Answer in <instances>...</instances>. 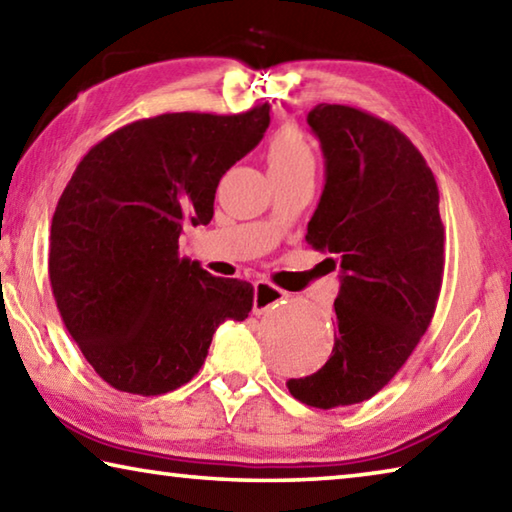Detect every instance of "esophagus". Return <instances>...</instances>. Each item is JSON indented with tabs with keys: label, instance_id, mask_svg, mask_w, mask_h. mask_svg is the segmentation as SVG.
I'll list each match as a JSON object with an SVG mask.
<instances>
[{
	"label": "esophagus",
	"instance_id": "obj_1",
	"mask_svg": "<svg viewBox=\"0 0 512 512\" xmlns=\"http://www.w3.org/2000/svg\"><path fill=\"white\" fill-rule=\"evenodd\" d=\"M284 298H287V293H284L282 289L273 287V284L266 282V280H259V282H255L253 311H255V314H264V311L273 309V307L280 305V302H284Z\"/></svg>",
	"mask_w": 512,
	"mask_h": 512
}]
</instances>
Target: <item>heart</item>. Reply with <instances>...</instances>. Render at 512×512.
<instances>
[{
	"mask_svg": "<svg viewBox=\"0 0 512 512\" xmlns=\"http://www.w3.org/2000/svg\"><path fill=\"white\" fill-rule=\"evenodd\" d=\"M266 160L271 173L314 171V151L305 133L296 126H282L275 131L266 146Z\"/></svg>",
	"mask_w": 512,
	"mask_h": 512,
	"instance_id": "b5f03b06",
	"label": "heart"
}]
</instances>
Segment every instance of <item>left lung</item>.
I'll return each instance as SVG.
<instances>
[{"mask_svg":"<svg viewBox=\"0 0 512 512\" xmlns=\"http://www.w3.org/2000/svg\"><path fill=\"white\" fill-rule=\"evenodd\" d=\"M307 121L325 155V189L307 241L341 268L334 350L289 379L307 406L370 400L406 359L436 311L445 268L438 185L409 137L366 110L318 103Z\"/></svg>","mask_w":512,"mask_h":512,"instance_id":"8db88e82","label":"left lung"}]
</instances>
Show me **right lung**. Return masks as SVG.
I'll return each instance as SVG.
<instances>
[{"instance_id": "right-lung-1", "label": "right lung", "mask_w": 512, "mask_h": 512, "mask_svg": "<svg viewBox=\"0 0 512 512\" xmlns=\"http://www.w3.org/2000/svg\"><path fill=\"white\" fill-rule=\"evenodd\" d=\"M268 110L133 121L85 153L60 196L51 291L83 357L117 391H176L201 370L216 327L253 309V284L180 257L178 237L212 221L219 180L262 140Z\"/></svg>"}]
</instances>
